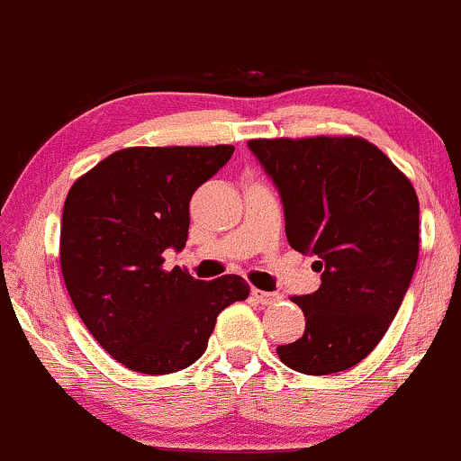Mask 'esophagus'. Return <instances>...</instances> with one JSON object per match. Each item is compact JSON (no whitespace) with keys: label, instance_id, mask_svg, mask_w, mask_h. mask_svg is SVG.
<instances>
[{"label":"esophagus","instance_id":"1","mask_svg":"<svg viewBox=\"0 0 461 461\" xmlns=\"http://www.w3.org/2000/svg\"><path fill=\"white\" fill-rule=\"evenodd\" d=\"M252 297L258 302V304L269 306V304H274V302H278L283 295L276 294V291H261V289H257V286H252Z\"/></svg>","mask_w":461,"mask_h":461}]
</instances>
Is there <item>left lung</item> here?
Wrapping results in <instances>:
<instances>
[{
	"mask_svg": "<svg viewBox=\"0 0 461 461\" xmlns=\"http://www.w3.org/2000/svg\"><path fill=\"white\" fill-rule=\"evenodd\" d=\"M285 207L289 246L315 254L321 285L291 302L300 339L278 358L306 375L351 369L375 349L419 261V198L410 178L358 135L250 140Z\"/></svg>",
	"mask_w": 461,
	"mask_h": 461,
	"instance_id": "1",
	"label": "left lung"
}]
</instances>
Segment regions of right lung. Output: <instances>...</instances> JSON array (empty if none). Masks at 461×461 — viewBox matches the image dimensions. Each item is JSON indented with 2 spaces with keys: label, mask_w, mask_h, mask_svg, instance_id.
Listing matches in <instances>:
<instances>
[{
  "label": "right lung",
  "mask_w": 461,
  "mask_h": 461,
  "mask_svg": "<svg viewBox=\"0 0 461 461\" xmlns=\"http://www.w3.org/2000/svg\"><path fill=\"white\" fill-rule=\"evenodd\" d=\"M235 146H131L70 187L59 267L75 311L113 360L146 375L194 365L215 319L250 295L241 276L196 280L164 269V250L187 241L189 200Z\"/></svg>",
  "instance_id": "1"
}]
</instances>
